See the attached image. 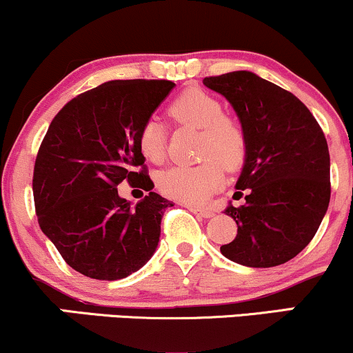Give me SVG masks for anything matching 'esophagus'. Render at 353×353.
<instances>
[{
	"label": "esophagus",
	"mask_w": 353,
	"mask_h": 353,
	"mask_svg": "<svg viewBox=\"0 0 353 353\" xmlns=\"http://www.w3.org/2000/svg\"><path fill=\"white\" fill-rule=\"evenodd\" d=\"M185 208H188L190 212H194V214H197V216L199 217H204V219H209V217H212L214 216V212L210 209H204V208H196V205H192V204H185Z\"/></svg>",
	"instance_id": "1"
}]
</instances>
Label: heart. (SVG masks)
<instances>
[{
  "instance_id": "obj_1",
  "label": "heart",
  "mask_w": 353,
  "mask_h": 353,
  "mask_svg": "<svg viewBox=\"0 0 353 353\" xmlns=\"http://www.w3.org/2000/svg\"><path fill=\"white\" fill-rule=\"evenodd\" d=\"M168 114L176 124L202 129L197 165H176L159 176L161 192L185 204H204L224 182V169L236 172L247 157L245 129L234 117L224 114L221 101L188 89L169 104ZM165 125L157 119L145 121L139 131V149L151 163H163L165 156Z\"/></svg>"
}]
</instances>
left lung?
I'll list each match as a JSON object with an SVG mask.
<instances>
[{
  "instance_id": "8db88e82",
  "label": "left lung",
  "mask_w": 353,
  "mask_h": 353,
  "mask_svg": "<svg viewBox=\"0 0 353 353\" xmlns=\"http://www.w3.org/2000/svg\"><path fill=\"white\" fill-rule=\"evenodd\" d=\"M202 83L232 104L247 134L236 184L247 192L245 204L224 210L236 221L237 236L221 252L247 267L285 264L314 239L329 208L330 156L323 131L292 92L250 71Z\"/></svg>"
}]
</instances>
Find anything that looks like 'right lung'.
<instances>
[{"label": "right lung", "mask_w": 353, "mask_h": 353, "mask_svg": "<svg viewBox=\"0 0 353 353\" xmlns=\"http://www.w3.org/2000/svg\"><path fill=\"white\" fill-rule=\"evenodd\" d=\"M174 86L164 79L108 81L61 109L39 145L33 174L39 228L86 277L119 281L156 252L161 219L174 204L149 192L132 208L117 185L154 188L137 137Z\"/></svg>", "instance_id": "obj_1"}]
</instances>
